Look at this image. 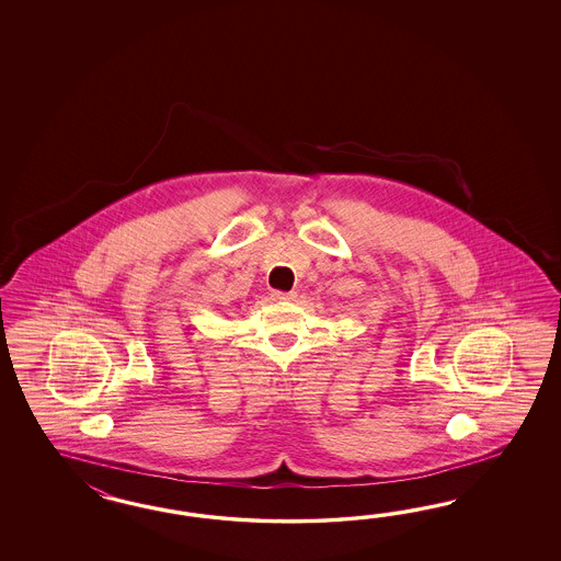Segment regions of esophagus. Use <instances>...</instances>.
Listing matches in <instances>:
<instances>
[{
	"label": "esophagus",
	"mask_w": 561,
	"mask_h": 561,
	"mask_svg": "<svg viewBox=\"0 0 561 561\" xmlns=\"http://www.w3.org/2000/svg\"><path fill=\"white\" fill-rule=\"evenodd\" d=\"M272 298L277 302H288V300L296 298V291H273Z\"/></svg>",
	"instance_id": "1"
}]
</instances>
